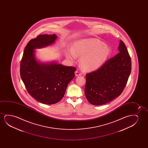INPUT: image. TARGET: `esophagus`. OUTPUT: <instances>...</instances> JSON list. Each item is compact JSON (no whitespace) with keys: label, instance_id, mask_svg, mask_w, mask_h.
<instances>
[{"label":"esophagus","instance_id":"obj_1","mask_svg":"<svg viewBox=\"0 0 148 148\" xmlns=\"http://www.w3.org/2000/svg\"><path fill=\"white\" fill-rule=\"evenodd\" d=\"M75 75L76 76H81V73L79 72V71H76L75 72Z\"/></svg>","mask_w":148,"mask_h":148}]
</instances>
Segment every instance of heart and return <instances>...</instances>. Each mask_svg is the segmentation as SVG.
Masks as SVG:
<instances>
[{
    "label": "heart",
    "instance_id": "b5f03b06",
    "mask_svg": "<svg viewBox=\"0 0 148 148\" xmlns=\"http://www.w3.org/2000/svg\"><path fill=\"white\" fill-rule=\"evenodd\" d=\"M111 49L108 45L95 38L83 39L73 43L72 49H67L65 56L71 62L80 57L79 64L85 71H95L105 63Z\"/></svg>",
    "mask_w": 148,
    "mask_h": 148
}]
</instances>
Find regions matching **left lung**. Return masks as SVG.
Wrapping results in <instances>:
<instances>
[{
    "mask_svg": "<svg viewBox=\"0 0 148 148\" xmlns=\"http://www.w3.org/2000/svg\"><path fill=\"white\" fill-rule=\"evenodd\" d=\"M119 53L97 71L87 73L85 95L93 105L108 103L121 94L132 69V62L125 45L120 40Z\"/></svg>",
    "mask_w": 148,
    "mask_h": 148,
    "instance_id": "left-lung-1",
    "label": "left lung"
}]
</instances>
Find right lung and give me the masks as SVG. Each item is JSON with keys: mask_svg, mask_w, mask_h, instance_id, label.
<instances>
[{"mask_svg": "<svg viewBox=\"0 0 148 148\" xmlns=\"http://www.w3.org/2000/svg\"><path fill=\"white\" fill-rule=\"evenodd\" d=\"M56 35H39L29 41L21 62L20 75L27 91L41 103L52 105L62 99L69 82L75 77L76 68L56 61L41 63L35 49L53 45Z\"/></svg>", "mask_w": 148, "mask_h": 148, "instance_id": "1", "label": "right lung"}]
</instances>
